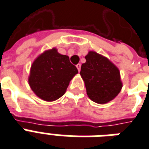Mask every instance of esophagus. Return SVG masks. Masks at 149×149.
Wrapping results in <instances>:
<instances>
[{
	"label": "esophagus",
	"instance_id": "obj_1",
	"mask_svg": "<svg viewBox=\"0 0 149 149\" xmlns=\"http://www.w3.org/2000/svg\"><path fill=\"white\" fill-rule=\"evenodd\" d=\"M76 68H78V71H80V70H81V64H77V65H76Z\"/></svg>",
	"mask_w": 149,
	"mask_h": 149
}]
</instances>
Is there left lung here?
Masks as SVG:
<instances>
[{
	"instance_id": "1",
	"label": "left lung",
	"mask_w": 149,
	"mask_h": 149,
	"mask_svg": "<svg viewBox=\"0 0 149 149\" xmlns=\"http://www.w3.org/2000/svg\"><path fill=\"white\" fill-rule=\"evenodd\" d=\"M80 74L88 98L99 104L111 101L121 91L123 83L118 68L109 59L95 51L85 56Z\"/></svg>"
}]
</instances>
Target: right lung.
<instances>
[{"mask_svg": "<svg viewBox=\"0 0 149 149\" xmlns=\"http://www.w3.org/2000/svg\"><path fill=\"white\" fill-rule=\"evenodd\" d=\"M78 69L69 56L59 54L56 48L46 50L33 61L29 76L33 92L41 100L52 102L64 95Z\"/></svg>", "mask_w": 149, "mask_h": 149, "instance_id": "add662e5", "label": "right lung"}]
</instances>
